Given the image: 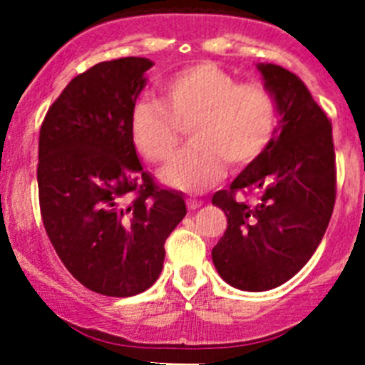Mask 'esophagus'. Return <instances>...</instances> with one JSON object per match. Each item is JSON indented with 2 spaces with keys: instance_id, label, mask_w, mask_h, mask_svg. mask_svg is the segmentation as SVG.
I'll list each match as a JSON object with an SVG mask.
<instances>
[{
  "instance_id": "obj_1",
  "label": "esophagus",
  "mask_w": 365,
  "mask_h": 365,
  "mask_svg": "<svg viewBox=\"0 0 365 365\" xmlns=\"http://www.w3.org/2000/svg\"><path fill=\"white\" fill-rule=\"evenodd\" d=\"M187 207H189L190 210H196V208L201 207V201L194 200V197H187Z\"/></svg>"
}]
</instances>
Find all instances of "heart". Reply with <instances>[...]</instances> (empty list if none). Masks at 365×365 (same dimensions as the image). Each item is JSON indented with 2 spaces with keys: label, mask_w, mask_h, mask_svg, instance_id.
I'll return each instance as SVG.
<instances>
[{
  "label": "heart",
  "mask_w": 365,
  "mask_h": 365,
  "mask_svg": "<svg viewBox=\"0 0 365 365\" xmlns=\"http://www.w3.org/2000/svg\"><path fill=\"white\" fill-rule=\"evenodd\" d=\"M162 98L143 96L130 118L137 150L151 162L171 155L190 123L192 143L162 169L168 185L200 190L222 178L226 162L244 168L257 160L278 126L274 94L260 83H240L212 62L194 63L162 85Z\"/></svg>",
  "instance_id": "1"
}]
</instances>
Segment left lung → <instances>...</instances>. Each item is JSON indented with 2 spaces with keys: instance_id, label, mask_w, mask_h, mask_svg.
Masks as SVG:
<instances>
[{
  "instance_id": "obj_1",
  "label": "left lung",
  "mask_w": 365,
  "mask_h": 365,
  "mask_svg": "<svg viewBox=\"0 0 365 365\" xmlns=\"http://www.w3.org/2000/svg\"><path fill=\"white\" fill-rule=\"evenodd\" d=\"M258 71L277 98L280 128L230 189L212 197L228 219L212 260L226 284L251 292L285 284L310 260L337 192L330 119L294 73L274 63ZM237 192L257 193V201L237 202Z\"/></svg>"
}]
</instances>
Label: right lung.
Wrapping results in <instances>:
<instances>
[{"label":"right lung","instance_id":"right-lung-1","mask_svg":"<svg viewBox=\"0 0 365 365\" xmlns=\"http://www.w3.org/2000/svg\"><path fill=\"white\" fill-rule=\"evenodd\" d=\"M153 62H100L53 101L38 135V203L67 271L91 291L128 298L160 277L164 244L185 217L183 196L140 165L132 108Z\"/></svg>","mask_w":365,"mask_h":365}]
</instances>
